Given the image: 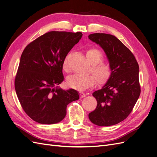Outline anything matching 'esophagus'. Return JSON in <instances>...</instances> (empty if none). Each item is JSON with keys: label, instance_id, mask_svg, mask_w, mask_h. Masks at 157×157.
Returning a JSON list of instances; mask_svg holds the SVG:
<instances>
[{"label": "esophagus", "instance_id": "1", "mask_svg": "<svg viewBox=\"0 0 157 157\" xmlns=\"http://www.w3.org/2000/svg\"><path fill=\"white\" fill-rule=\"evenodd\" d=\"M80 98H84V97L86 96V94L84 93V92H80Z\"/></svg>", "mask_w": 157, "mask_h": 157}]
</instances>
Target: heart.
Here are the masks:
<instances>
[{
    "mask_svg": "<svg viewBox=\"0 0 157 157\" xmlns=\"http://www.w3.org/2000/svg\"><path fill=\"white\" fill-rule=\"evenodd\" d=\"M86 55L90 64L92 65L91 69L92 73L88 75H73L68 77L67 82L68 86L75 90H83L90 86H92L95 83V78L98 83L102 84L105 83L111 77V68L109 64L102 62L103 54L101 52L96 48H90L86 52ZM63 69L67 71L69 67L67 59H65L63 63Z\"/></svg>",
    "mask_w": 157,
    "mask_h": 157,
    "instance_id": "heart-1",
    "label": "heart"
}]
</instances>
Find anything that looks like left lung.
Returning <instances> with one entry per match:
<instances>
[{
    "mask_svg": "<svg viewBox=\"0 0 157 157\" xmlns=\"http://www.w3.org/2000/svg\"><path fill=\"white\" fill-rule=\"evenodd\" d=\"M88 38L105 52L111 68V77L92 94L98 104L89 113V119L99 126L115 125L129 115L140 97L139 65L131 51L115 36L93 33Z\"/></svg>",
    "mask_w": 157,
    "mask_h": 157,
    "instance_id": "1",
    "label": "left lung"
}]
</instances>
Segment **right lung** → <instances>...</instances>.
<instances>
[{"instance_id": "add662e5", "label": "right lung", "mask_w": 157, "mask_h": 157, "mask_svg": "<svg viewBox=\"0 0 157 157\" xmlns=\"http://www.w3.org/2000/svg\"><path fill=\"white\" fill-rule=\"evenodd\" d=\"M81 32L50 31L28 44L21 56L15 90L27 115L40 124H53L65 118L67 106L79 99L74 89L64 90L63 63L81 39Z\"/></svg>"}]
</instances>
